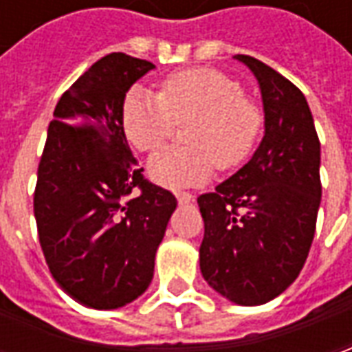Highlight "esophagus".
I'll return each mask as SVG.
<instances>
[{"label": "esophagus", "mask_w": 352, "mask_h": 352, "mask_svg": "<svg viewBox=\"0 0 352 352\" xmlns=\"http://www.w3.org/2000/svg\"><path fill=\"white\" fill-rule=\"evenodd\" d=\"M177 199H179V204H192L194 196L190 192H177Z\"/></svg>", "instance_id": "esophagus-1"}]
</instances>
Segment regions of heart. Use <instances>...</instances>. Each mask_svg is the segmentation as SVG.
<instances>
[{"instance_id": "obj_1", "label": "heart", "mask_w": 352, "mask_h": 352, "mask_svg": "<svg viewBox=\"0 0 352 352\" xmlns=\"http://www.w3.org/2000/svg\"><path fill=\"white\" fill-rule=\"evenodd\" d=\"M184 141L154 154L148 173L168 188L206 183L214 164L221 169L243 164L260 138L264 115L228 75L196 67L171 73L160 94L131 88L122 105L126 138L141 153H151L171 138L177 124H188Z\"/></svg>"}]
</instances>
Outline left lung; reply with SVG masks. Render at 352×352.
Instances as JSON below:
<instances>
[{
  "label": "left lung",
  "instance_id": "8db88e82",
  "mask_svg": "<svg viewBox=\"0 0 352 352\" xmlns=\"http://www.w3.org/2000/svg\"><path fill=\"white\" fill-rule=\"evenodd\" d=\"M258 80L264 138L252 158L198 198L206 224L199 270L239 305L285 292L309 254L320 206V143L300 88L256 58L237 54Z\"/></svg>",
  "mask_w": 352,
  "mask_h": 352
}]
</instances>
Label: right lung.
<instances>
[{
	"label": "right lung",
	"instance_id": "right-lung-1",
	"mask_svg": "<svg viewBox=\"0 0 352 352\" xmlns=\"http://www.w3.org/2000/svg\"><path fill=\"white\" fill-rule=\"evenodd\" d=\"M151 69L124 52L88 67L58 101L37 169L34 213L47 265L65 294L92 309L122 307L148 288L177 207L143 177L124 133L126 92Z\"/></svg>",
	"mask_w": 352,
	"mask_h": 352
}]
</instances>
